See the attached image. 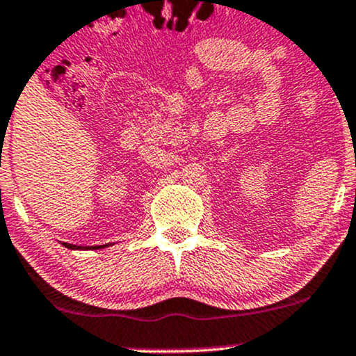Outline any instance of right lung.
Masks as SVG:
<instances>
[{
  "label": "right lung",
  "mask_w": 356,
  "mask_h": 356,
  "mask_svg": "<svg viewBox=\"0 0 356 356\" xmlns=\"http://www.w3.org/2000/svg\"><path fill=\"white\" fill-rule=\"evenodd\" d=\"M63 246L68 248V250H102V248H105L106 245H102V246H91V248H82V246H75V245H68V243H63Z\"/></svg>",
  "instance_id": "add662e5"
}]
</instances>
